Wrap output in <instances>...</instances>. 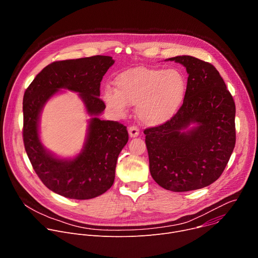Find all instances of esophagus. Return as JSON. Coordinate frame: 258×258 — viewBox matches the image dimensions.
I'll list each match as a JSON object with an SVG mask.
<instances>
[{"mask_svg":"<svg viewBox=\"0 0 258 258\" xmlns=\"http://www.w3.org/2000/svg\"><path fill=\"white\" fill-rule=\"evenodd\" d=\"M128 134H130V137L131 138H135V137H138L139 134H140V131L137 126L133 125V126H130L128 128Z\"/></svg>","mask_w":258,"mask_h":258,"instance_id":"esophagus-1","label":"esophagus"}]
</instances>
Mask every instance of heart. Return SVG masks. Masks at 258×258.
<instances>
[{"label":"heart","instance_id":"b5f03b06","mask_svg":"<svg viewBox=\"0 0 258 258\" xmlns=\"http://www.w3.org/2000/svg\"><path fill=\"white\" fill-rule=\"evenodd\" d=\"M115 87L104 91L105 102L115 113L123 115L127 105H137V114L144 123L160 125L177 113L187 84L178 69L139 66L119 73Z\"/></svg>","mask_w":258,"mask_h":258}]
</instances>
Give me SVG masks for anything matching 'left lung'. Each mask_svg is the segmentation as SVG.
I'll return each instance as SVG.
<instances>
[{
  "mask_svg": "<svg viewBox=\"0 0 258 258\" xmlns=\"http://www.w3.org/2000/svg\"><path fill=\"white\" fill-rule=\"evenodd\" d=\"M167 60L185 66L189 77L177 113L144 131L150 172L166 190H198L222 175L230 160L236 144V106L212 64L186 55ZM191 124L197 125L189 129Z\"/></svg>",
  "mask_w": 258,
  "mask_h": 258,
  "instance_id": "left-lung-1",
  "label": "left lung"
}]
</instances>
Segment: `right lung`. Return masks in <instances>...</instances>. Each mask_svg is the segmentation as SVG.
I'll return each instance as SVG.
<instances>
[{
	"label": "right lung",
	"instance_id": "right-lung-1",
	"mask_svg": "<svg viewBox=\"0 0 258 258\" xmlns=\"http://www.w3.org/2000/svg\"><path fill=\"white\" fill-rule=\"evenodd\" d=\"M113 64L112 57L101 55L56 61L46 66L24 93L22 136L26 154L44 185L66 198L92 199L113 185L117 158L128 134L123 124L98 117L106 107L99 98L100 84ZM60 88L80 92L92 115L84 148L73 160L54 157L39 141L40 111Z\"/></svg>",
	"mask_w": 258,
	"mask_h": 258
}]
</instances>
